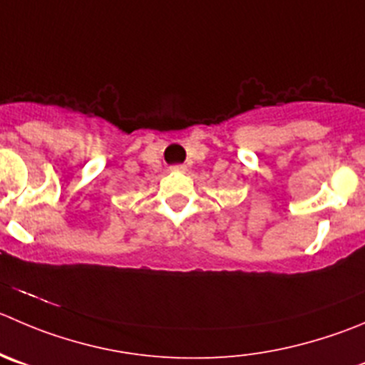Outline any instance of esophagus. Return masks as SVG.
I'll return each instance as SVG.
<instances>
[{
	"mask_svg": "<svg viewBox=\"0 0 365 365\" xmlns=\"http://www.w3.org/2000/svg\"><path fill=\"white\" fill-rule=\"evenodd\" d=\"M172 172H185V166H182V165L172 166Z\"/></svg>",
	"mask_w": 365,
	"mask_h": 365,
	"instance_id": "1",
	"label": "esophagus"
}]
</instances>
